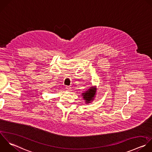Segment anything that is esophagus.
<instances>
[{
  "mask_svg": "<svg viewBox=\"0 0 152 152\" xmlns=\"http://www.w3.org/2000/svg\"><path fill=\"white\" fill-rule=\"evenodd\" d=\"M66 90H67V91H70L71 90V88H70V86H66Z\"/></svg>",
  "mask_w": 152,
  "mask_h": 152,
  "instance_id": "1",
  "label": "esophagus"
}]
</instances>
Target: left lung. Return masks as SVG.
Returning a JSON list of instances; mask_svg holds the SVG:
<instances>
[{"mask_svg": "<svg viewBox=\"0 0 152 152\" xmlns=\"http://www.w3.org/2000/svg\"><path fill=\"white\" fill-rule=\"evenodd\" d=\"M96 91L97 88L96 86H91L89 89L82 94V98L85 101L86 104L91 103V102L94 100L96 96L95 95L96 94Z\"/></svg>", "mask_w": 152, "mask_h": 152, "instance_id": "8db88e82", "label": "left lung"}]
</instances>
